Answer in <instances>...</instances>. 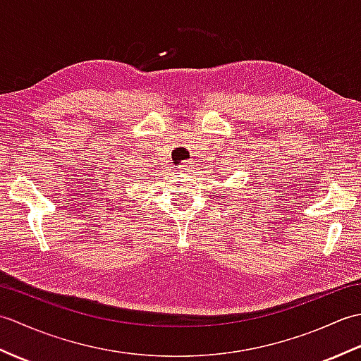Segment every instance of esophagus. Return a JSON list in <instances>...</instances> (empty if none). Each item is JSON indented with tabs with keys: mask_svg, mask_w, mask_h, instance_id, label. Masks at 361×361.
Returning <instances> with one entry per match:
<instances>
[{
	"mask_svg": "<svg viewBox=\"0 0 361 361\" xmlns=\"http://www.w3.org/2000/svg\"><path fill=\"white\" fill-rule=\"evenodd\" d=\"M192 167H194L192 161H183V163L178 166V171H180V173H188L192 171Z\"/></svg>",
	"mask_w": 361,
	"mask_h": 361,
	"instance_id": "esophagus-1",
	"label": "esophagus"
}]
</instances>
